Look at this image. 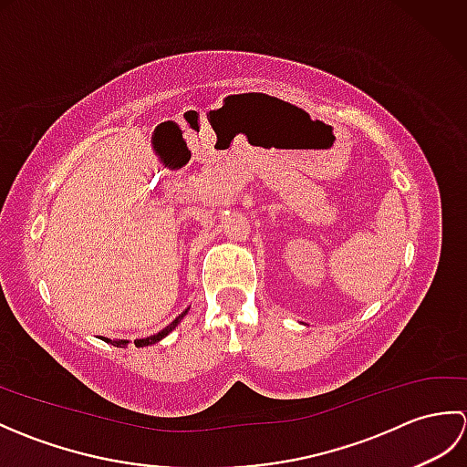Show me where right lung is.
I'll use <instances>...</instances> for the list:
<instances>
[{
    "label": "right lung",
    "instance_id": "add662e5",
    "mask_svg": "<svg viewBox=\"0 0 467 467\" xmlns=\"http://www.w3.org/2000/svg\"><path fill=\"white\" fill-rule=\"evenodd\" d=\"M186 313H188V309H186V311H182L181 315L176 317V319H174L171 325L164 327V329H162V331H158L156 335L146 337V339H134V345H136V347H148V345H154V343H158V341H162L168 333L176 329L178 323L182 321V317H184ZM104 341H106V343H110V345H114V347H126L128 343H130V341H126V339H116V341H112V339H106V337H104Z\"/></svg>",
    "mask_w": 467,
    "mask_h": 467
}]
</instances>
